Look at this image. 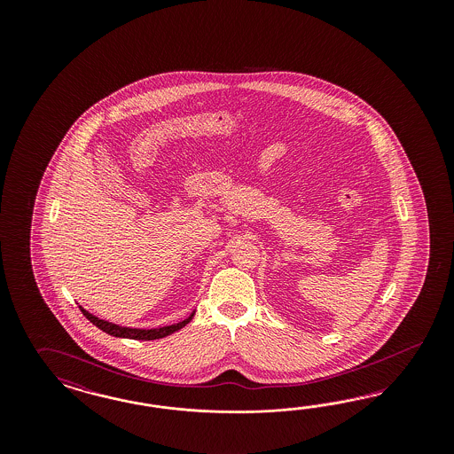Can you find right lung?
Segmentation results:
<instances>
[{"label":"right lung","mask_w":454,"mask_h":454,"mask_svg":"<svg viewBox=\"0 0 454 454\" xmlns=\"http://www.w3.org/2000/svg\"><path fill=\"white\" fill-rule=\"evenodd\" d=\"M82 315L88 317L95 326H98L99 330L108 333L111 336H116V338H128V340H145V341H150V340H160V338H165L168 334L175 333V331L181 330L183 326H186L192 317H194V311H192L190 317L183 321H179L176 325H171V326H163V328H154V330H137V328H124L120 325H113L110 321H105V319H99V317H93L91 313H88L86 309H82L80 306Z\"/></svg>","instance_id":"right-lung-1"}]
</instances>
